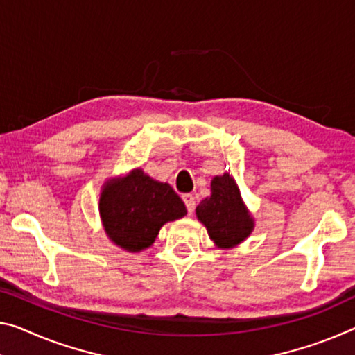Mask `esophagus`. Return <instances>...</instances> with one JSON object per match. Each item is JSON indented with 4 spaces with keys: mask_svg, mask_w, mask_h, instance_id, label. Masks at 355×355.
<instances>
[{
    "mask_svg": "<svg viewBox=\"0 0 355 355\" xmlns=\"http://www.w3.org/2000/svg\"><path fill=\"white\" fill-rule=\"evenodd\" d=\"M183 202H184V205H187V208H188L189 215H193V211H194V208H196L194 196L193 194H183Z\"/></svg>",
    "mask_w": 355,
    "mask_h": 355,
    "instance_id": "1",
    "label": "esophagus"
}]
</instances>
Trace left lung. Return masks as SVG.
I'll use <instances>...</instances> for the list:
<instances>
[{
    "mask_svg": "<svg viewBox=\"0 0 355 355\" xmlns=\"http://www.w3.org/2000/svg\"><path fill=\"white\" fill-rule=\"evenodd\" d=\"M211 196L196 208V216L207 227L218 248L229 250L240 245L254 229V219L241 199L235 180L224 173L211 180Z\"/></svg>",
    "mask_w": 355,
    "mask_h": 355,
    "instance_id": "1",
    "label": "left lung"
}]
</instances>
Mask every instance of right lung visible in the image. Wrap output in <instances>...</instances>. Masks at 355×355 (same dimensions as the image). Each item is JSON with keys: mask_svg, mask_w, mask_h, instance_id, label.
I'll return each mask as SVG.
<instances>
[{"mask_svg": "<svg viewBox=\"0 0 355 355\" xmlns=\"http://www.w3.org/2000/svg\"><path fill=\"white\" fill-rule=\"evenodd\" d=\"M99 215L107 237L125 251L139 252L155 243L166 223L187 215V207L171 184L134 168L104 183Z\"/></svg>", "mask_w": 355, "mask_h": 355, "instance_id": "right-lung-1", "label": "right lung"}]
</instances>
